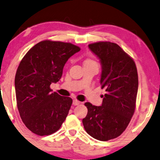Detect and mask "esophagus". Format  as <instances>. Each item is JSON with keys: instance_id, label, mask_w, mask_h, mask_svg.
<instances>
[{"instance_id": "obj_1", "label": "esophagus", "mask_w": 160, "mask_h": 160, "mask_svg": "<svg viewBox=\"0 0 160 160\" xmlns=\"http://www.w3.org/2000/svg\"><path fill=\"white\" fill-rule=\"evenodd\" d=\"M80 103H81V102L77 100V99H73V105H78Z\"/></svg>"}]
</instances>
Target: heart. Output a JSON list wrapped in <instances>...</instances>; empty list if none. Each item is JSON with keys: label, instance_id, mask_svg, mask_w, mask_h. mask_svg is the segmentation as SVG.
Here are the masks:
<instances>
[{"label": "heart", "instance_id": "b5f03b06", "mask_svg": "<svg viewBox=\"0 0 160 160\" xmlns=\"http://www.w3.org/2000/svg\"><path fill=\"white\" fill-rule=\"evenodd\" d=\"M92 62H93V61H90V60H87V61H86L84 63H92Z\"/></svg>", "mask_w": 160, "mask_h": 160}]
</instances>
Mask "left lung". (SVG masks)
Here are the masks:
<instances>
[{
	"mask_svg": "<svg viewBox=\"0 0 160 160\" xmlns=\"http://www.w3.org/2000/svg\"><path fill=\"white\" fill-rule=\"evenodd\" d=\"M89 48L100 60V84L106 94L101 106L84 104L88 112L82 122L88 134L106 142L121 135L135 112L137 68L133 58L114 42H98Z\"/></svg>",
	"mask_w": 160,
	"mask_h": 160,
	"instance_id": "left-lung-1",
	"label": "left lung"
}]
</instances>
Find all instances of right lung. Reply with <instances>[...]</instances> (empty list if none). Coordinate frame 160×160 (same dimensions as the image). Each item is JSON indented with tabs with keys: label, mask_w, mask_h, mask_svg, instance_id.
Segmentation results:
<instances>
[{
	"label": "right lung",
	"mask_w": 160,
	"mask_h": 160,
	"mask_svg": "<svg viewBox=\"0 0 160 160\" xmlns=\"http://www.w3.org/2000/svg\"><path fill=\"white\" fill-rule=\"evenodd\" d=\"M80 50L70 42L44 40L21 61L15 76L17 108L23 122L32 133L50 135L66 120L72 99L52 92L50 86L61 79L67 61Z\"/></svg>",
	"instance_id": "obj_1"
}]
</instances>
